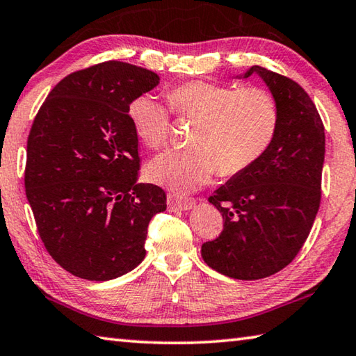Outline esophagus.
I'll list each match as a JSON object with an SVG mask.
<instances>
[{"label": "esophagus", "instance_id": "34e87169", "mask_svg": "<svg viewBox=\"0 0 356 356\" xmlns=\"http://www.w3.org/2000/svg\"><path fill=\"white\" fill-rule=\"evenodd\" d=\"M167 207L170 211H189L195 207V202L192 198H178L175 195H168Z\"/></svg>", "mask_w": 356, "mask_h": 356}]
</instances>
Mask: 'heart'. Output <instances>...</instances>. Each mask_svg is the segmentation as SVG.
Masks as SVG:
<instances>
[{
	"instance_id": "heart-1",
	"label": "heart",
	"mask_w": 356,
	"mask_h": 356,
	"mask_svg": "<svg viewBox=\"0 0 356 356\" xmlns=\"http://www.w3.org/2000/svg\"><path fill=\"white\" fill-rule=\"evenodd\" d=\"M175 114L195 118L191 145L167 149L148 162L149 181L175 194L202 188L216 173L232 177L258 161L270 145L278 123L275 99L258 87L236 89L207 81H192L167 93ZM128 118L147 148L167 139L168 109L152 95L133 99Z\"/></svg>"
}]
</instances>
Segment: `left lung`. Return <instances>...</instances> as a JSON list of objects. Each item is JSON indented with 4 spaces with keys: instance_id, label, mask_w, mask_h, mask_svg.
Listing matches in <instances>:
<instances>
[{
    "instance_id": "left-lung-1",
    "label": "left lung",
    "mask_w": 356,
    "mask_h": 356,
    "mask_svg": "<svg viewBox=\"0 0 356 356\" xmlns=\"http://www.w3.org/2000/svg\"><path fill=\"white\" fill-rule=\"evenodd\" d=\"M250 74L275 99L277 131L258 161L209 197L222 213L223 232L202 245L204 263L236 280L270 277L297 257L319 211L325 158L323 124L308 93L259 65L234 78Z\"/></svg>"
}]
</instances>
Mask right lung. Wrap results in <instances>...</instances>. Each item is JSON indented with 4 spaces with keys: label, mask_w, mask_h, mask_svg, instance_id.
<instances>
[{
    "label": "right lung",
    "mask_w": 356,
    "mask_h": 356,
    "mask_svg": "<svg viewBox=\"0 0 356 356\" xmlns=\"http://www.w3.org/2000/svg\"><path fill=\"white\" fill-rule=\"evenodd\" d=\"M159 76L109 60L68 74L47 97L28 137L24 188L48 253L72 275L108 282L145 258L147 228L165 192L139 179L133 99Z\"/></svg>",
    "instance_id": "obj_1"
}]
</instances>
